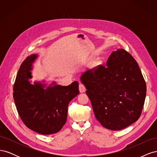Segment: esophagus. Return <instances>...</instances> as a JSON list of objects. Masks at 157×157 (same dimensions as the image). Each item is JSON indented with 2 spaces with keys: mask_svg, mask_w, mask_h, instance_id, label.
I'll list each match as a JSON object with an SVG mask.
<instances>
[{
  "mask_svg": "<svg viewBox=\"0 0 157 157\" xmlns=\"http://www.w3.org/2000/svg\"><path fill=\"white\" fill-rule=\"evenodd\" d=\"M79 91L81 93H83L86 91V87H85L84 85L82 83L79 84Z\"/></svg>",
  "mask_w": 157,
  "mask_h": 157,
  "instance_id": "obj_1",
  "label": "esophagus"
}]
</instances>
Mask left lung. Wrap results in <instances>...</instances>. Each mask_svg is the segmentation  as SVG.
Returning a JSON list of instances; mask_svg holds the SVG:
<instances>
[{
  "label": "left lung",
  "instance_id": "8db88e82",
  "mask_svg": "<svg viewBox=\"0 0 157 157\" xmlns=\"http://www.w3.org/2000/svg\"><path fill=\"white\" fill-rule=\"evenodd\" d=\"M81 81L96 119L107 129L120 130L138 120L146 96V83L130 54L118 49L106 65L85 72Z\"/></svg>",
  "mask_w": 157,
  "mask_h": 157
}]
</instances>
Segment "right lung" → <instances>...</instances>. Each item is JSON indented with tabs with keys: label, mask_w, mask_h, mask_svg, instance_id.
Masks as SVG:
<instances>
[{
	"label": "right lung",
	"mask_w": 157,
	"mask_h": 157,
	"mask_svg": "<svg viewBox=\"0 0 157 157\" xmlns=\"http://www.w3.org/2000/svg\"><path fill=\"white\" fill-rule=\"evenodd\" d=\"M37 56L33 54L23 61L16 76L13 97L17 113L25 125L39 134L58 132L67 121L69 102L79 94L78 83L69 86L30 83L32 63Z\"/></svg>",
	"instance_id": "obj_1"
}]
</instances>
